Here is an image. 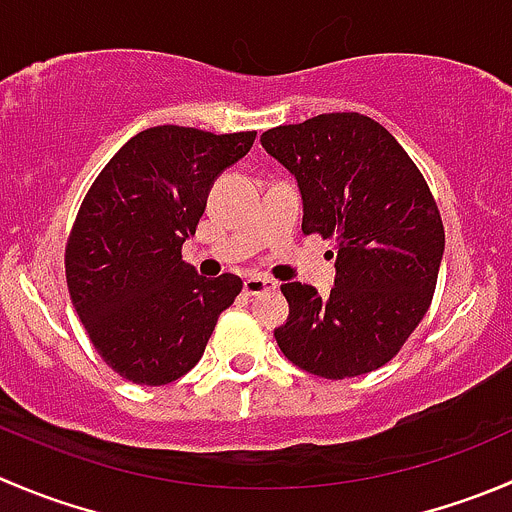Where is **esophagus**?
Listing matches in <instances>:
<instances>
[{"instance_id":"obj_1","label":"esophagus","mask_w":512,"mask_h":512,"mask_svg":"<svg viewBox=\"0 0 512 512\" xmlns=\"http://www.w3.org/2000/svg\"><path fill=\"white\" fill-rule=\"evenodd\" d=\"M242 287H245L247 295H260V292H270V290H275L277 282H275V280H270V277L252 275V277H247L245 285H242Z\"/></svg>"}]
</instances>
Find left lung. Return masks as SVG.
Here are the masks:
<instances>
[{
  "instance_id": "8db88e82",
  "label": "left lung",
  "mask_w": 512,
  "mask_h": 512,
  "mask_svg": "<svg viewBox=\"0 0 512 512\" xmlns=\"http://www.w3.org/2000/svg\"><path fill=\"white\" fill-rule=\"evenodd\" d=\"M295 175L302 232L335 240V287L285 282L290 317L275 340L292 365L345 380L393 360L433 302L445 230L428 182L380 122L317 114L262 132Z\"/></svg>"
}]
</instances>
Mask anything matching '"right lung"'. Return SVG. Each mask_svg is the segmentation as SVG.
<instances>
[{
	"instance_id": "right-lung-1",
	"label": "right lung",
	"mask_w": 512,
	"mask_h": 512,
	"mask_svg": "<svg viewBox=\"0 0 512 512\" xmlns=\"http://www.w3.org/2000/svg\"><path fill=\"white\" fill-rule=\"evenodd\" d=\"M257 132L212 135L162 124L104 165L77 212L64 270L94 350L124 380L167 385L197 365L237 275L202 277L182 260L217 177Z\"/></svg>"
}]
</instances>
